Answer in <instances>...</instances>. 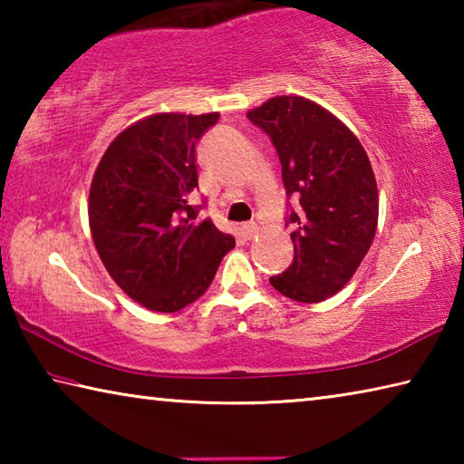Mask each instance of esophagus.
I'll list each match as a JSON object with an SVG mask.
<instances>
[{
	"instance_id": "34e87169",
	"label": "esophagus",
	"mask_w": 464,
	"mask_h": 464,
	"mask_svg": "<svg viewBox=\"0 0 464 464\" xmlns=\"http://www.w3.org/2000/svg\"><path fill=\"white\" fill-rule=\"evenodd\" d=\"M256 233H257V225H256V223H246V225H241V237L246 239V241L254 239V237H256Z\"/></svg>"
}]
</instances>
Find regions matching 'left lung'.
<instances>
[{
	"mask_svg": "<svg viewBox=\"0 0 464 464\" xmlns=\"http://www.w3.org/2000/svg\"><path fill=\"white\" fill-rule=\"evenodd\" d=\"M247 119L276 147L290 210L295 257L270 285L298 303H321L348 285L371 249L379 223V190L354 132L303 96H276Z\"/></svg>",
	"mask_w": 464,
	"mask_h": 464,
	"instance_id": "left-lung-1",
	"label": "left lung"
}]
</instances>
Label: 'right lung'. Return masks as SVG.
Wrapping results in <instances>:
<instances>
[{"mask_svg": "<svg viewBox=\"0 0 464 464\" xmlns=\"http://www.w3.org/2000/svg\"><path fill=\"white\" fill-rule=\"evenodd\" d=\"M218 121L161 112L116 137L90 186L93 246L112 280L149 311L176 313L207 293L235 247L210 218L196 221V143Z\"/></svg>", "mask_w": 464, "mask_h": 464, "instance_id": "right-lung-1", "label": "right lung"}]
</instances>
